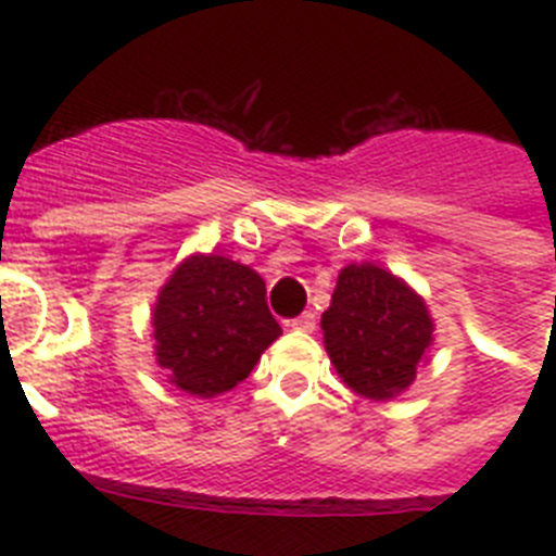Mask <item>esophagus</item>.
I'll return each instance as SVG.
<instances>
[{
    "label": "esophagus",
    "instance_id": "34e87169",
    "mask_svg": "<svg viewBox=\"0 0 556 556\" xmlns=\"http://www.w3.org/2000/svg\"><path fill=\"white\" fill-rule=\"evenodd\" d=\"M289 326H292L294 331H308V333H312L314 328H317V314H314V312H303L301 317H294V320H289Z\"/></svg>",
    "mask_w": 556,
    "mask_h": 556
}]
</instances>
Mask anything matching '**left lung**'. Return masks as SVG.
I'll return each instance as SVG.
<instances>
[{
	"label": "left lung",
	"instance_id": "left-lung-1",
	"mask_svg": "<svg viewBox=\"0 0 556 556\" xmlns=\"http://www.w3.org/2000/svg\"><path fill=\"white\" fill-rule=\"evenodd\" d=\"M320 328L333 370L367 401H392L409 390L434 342L424 298L372 262L339 269Z\"/></svg>",
	"mask_w": 556,
	"mask_h": 556
}]
</instances>
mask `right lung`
I'll return each mask as SVG.
<instances>
[{
  "label": "right lung",
  "instance_id": "right-lung-1",
  "mask_svg": "<svg viewBox=\"0 0 556 556\" xmlns=\"http://www.w3.org/2000/svg\"><path fill=\"white\" fill-rule=\"evenodd\" d=\"M278 337L264 278L228 255H186L152 306L155 362L194 397L233 390Z\"/></svg>",
  "mask_w": 556,
  "mask_h": 556
}]
</instances>
